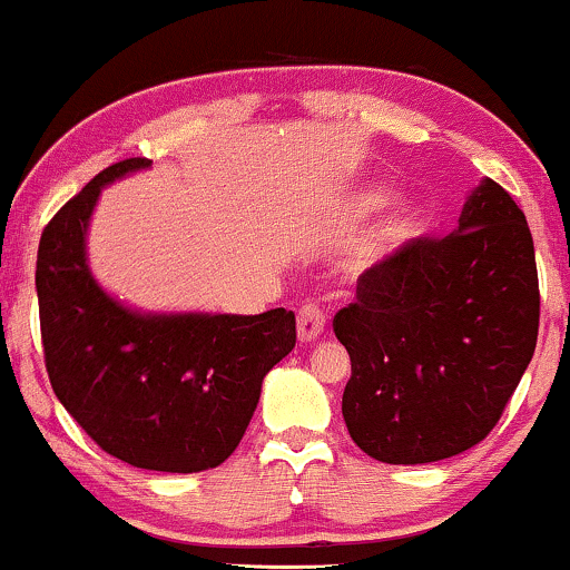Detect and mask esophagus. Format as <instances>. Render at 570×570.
I'll use <instances>...</instances> for the list:
<instances>
[{
	"label": "esophagus",
	"instance_id": "1",
	"mask_svg": "<svg viewBox=\"0 0 570 570\" xmlns=\"http://www.w3.org/2000/svg\"><path fill=\"white\" fill-rule=\"evenodd\" d=\"M296 330H298V341L301 343L317 341L320 335L325 333V314H322V308L320 306H312V304L301 308Z\"/></svg>",
	"mask_w": 570,
	"mask_h": 570
}]
</instances>
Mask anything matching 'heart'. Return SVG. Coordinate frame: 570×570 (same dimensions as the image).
Returning <instances> with one entry per match:
<instances>
[{
	"label": "heart",
	"mask_w": 570,
	"mask_h": 570,
	"mask_svg": "<svg viewBox=\"0 0 570 570\" xmlns=\"http://www.w3.org/2000/svg\"><path fill=\"white\" fill-rule=\"evenodd\" d=\"M389 198H391L389 189L377 187V185L354 189V193H348L346 198L338 203V219L341 222L367 219L370 214L381 210L385 203H389ZM404 232H406L404 216H391V219H385L381 227H377L375 237H372V243L367 245V256H377V253L389 250L391 245H396L399 240H402Z\"/></svg>",
	"instance_id": "heart-1"
}]
</instances>
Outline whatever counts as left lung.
I'll return each instance as SVG.
<instances>
[{
	"label": "left lung",
	"instance_id": "left-lung-1",
	"mask_svg": "<svg viewBox=\"0 0 570 570\" xmlns=\"http://www.w3.org/2000/svg\"><path fill=\"white\" fill-rule=\"evenodd\" d=\"M351 356L343 420L364 454L425 465L497 425L539 333V279L523 210L491 179L441 240H412L360 277L335 314Z\"/></svg>",
	"mask_w": 570,
	"mask_h": 570
}]
</instances>
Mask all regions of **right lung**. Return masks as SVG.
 Wrapping results in <instances>:
<instances>
[{
  "mask_svg": "<svg viewBox=\"0 0 570 570\" xmlns=\"http://www.w3.org/2000/svg\"><path fill=\"white\" fill-rule=\"evenodd\" d=\"M153 160L108 166L47 224L37 258L41 343L55 396L95 444L135 468L198 473L240 444L262 383L296 346V317L142 312L97 283L89 224L102 187Z\"/></svg>",
  "mask_w": 570,
  "mask_h": 570,
  "instance_id": "right-lung-1",
  "label": "right lung"
}]
</instances>
